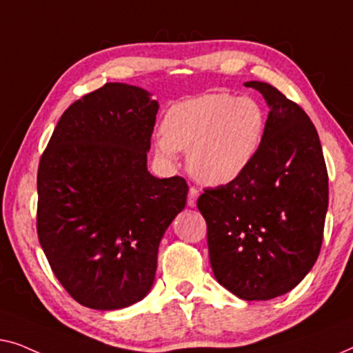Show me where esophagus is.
I'll list each match as a JSON object with an SVG mask.
<instances>
[{
    "mask_svg": "<svg viewBox=\"0 0 353 353\" xmlns=\"http://www.w3.org/2000/svg\"><path fill=\"white\" fill-rule=\"evenodd\" d=\"M198 196H200V192H198L195 187H190V190H188V196H187V205L190 208L195 206Z\"/></svg>",
    "mask_w": 353,
    "mask_h": 353,
    "instance_id": "esophagus-1",
    "label": "esophagus"
}]
</instances>
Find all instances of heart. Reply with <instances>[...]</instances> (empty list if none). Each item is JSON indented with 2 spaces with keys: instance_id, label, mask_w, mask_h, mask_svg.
<instances>
[{
  "instance_id": "heart-1",
  "label": "heart",
  "mask_w": 353,
  "mask_h": 353,
  "mask_svg": "<svg viewBox=\"0 0 353 353\" xmlns=\"http://www.w3.org/2000/svg\"><path fill=\"white\" fill-rule=\"evenodd\" d=\"M265 113L251 97L203 94L172 105L155 136L157 157L176 165L188 150L192 176L206 185H225L245 172L259 152Z\"/></svg>"
}]
</instances>
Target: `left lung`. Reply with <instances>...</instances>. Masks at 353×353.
<instances>
[{
	"instance_id": "obj_1",
	"label": "left lung",
	"mask_w": 353,
	"mask_h": 353,
	"mask_svg": "<svg viewBox=\"0 0 353 353\" xmlns=\"http://www.w3.org/2000/svg\"><path fill=\"white\" fill-rule=\"evenodd\" d=\"M245 86L270 108L259 152L235 181L206 188L196 206L216 280L240 299L269 301L299 285L320 254L327 171L307 113L269 83Z\"/></svg>"
}]
</instances>
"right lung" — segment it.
<instances>
[{
	"label": "right lung",
	"mask_w": 353,
	"mask_h": 353,
	"mask_svg": "<svg viewBox=\"0 0 353 353\" xmlns=\"http://www.w3.org/2000/svg\"><path fill=\"white\" fill-rule=\"evenodd\" d=\"M107 83L73 102L38 166L37 230L73 299L96 310L136 304L155 280L158 246L188 185L147 170L158 102Z\"/></svg>",
	"instance_id": "1"
}]
</instances>
